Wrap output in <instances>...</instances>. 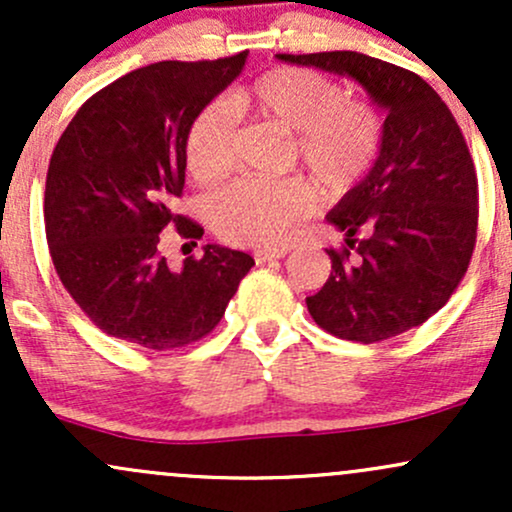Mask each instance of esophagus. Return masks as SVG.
I'll list each match as a JSON object with an SVG mask.
<instances>
[{
    "label": "esophagus",
    "mask_w": 512,
    "mask_h": 512,
    "mask_svg": "<svg viewBox=\"0 0 512 512\" xmlns=\"http://www.w3.org/2000/svg\"><path fill=\"white\" fill-rule=\"evenodd\" d=\"M289 255V250H257L255 252V262L257 264H267L274 260H281V257Z\"/></svg>",
    "instance_id": "obj_1"
}]
</instances>
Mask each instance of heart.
I'll use <instances>...</instances> for the list:
<instances>
[{
  "label": "heart",
  "mask_w": 512,
  "mask_h": 512,
  "mask_svg": "<svg viewBox=\"0 0 512 512\" xmlns=\"http://www.w3.org/2000/svg\"><path fill=\"white\" fill-rule=\"evenodd\" d=\"M255 115L296 132L293 156L327 190L354 185L373 166L383 120L368 101L349 98L330 76L279 67L209 103L190 122L185 161L199 182H216L236 166V117ZM313 209V195L296 180L240 178L209 202L211 223L228 243L272 248Z\"/></svg>",
  "instance_id": "obj_1"
}]
</instances>
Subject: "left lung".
<instances>
[{
  "label": "left lung",
  "instance_id": "left-lung-1",
  "mask_svg": "<svg viewBox=\"0 0 512 512\" xmlns=\"http://www.w3.org/2000/svg\"><path fill=\"white\" fill-rule=\"evenodd\" d=\"M276 60L351 76L385 110L373 168L327 214L346 248L327 250L332 274L305 298L310 315L363 344L419 327L448 303L477 243V170L460 125L419 74L397 64L351 50Z\"/></svg>",
  "mask_w": 512,
  "mask_h": 512
}]
</instances>
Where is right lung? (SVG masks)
<instances>
[{
	"mask_svg": "<svg viewBox=\"0 0 512 512\" xmlns=\"http://www.w3.org/2000/svg\"><path fill=\"white\" fill-rule=\"evenodd\" d=\"M248 50L211 62H156L93 93L52 151L45 236L62 286L96 327L166 351L221 322L248 252L204 245L168 267L161 231L204 228L175 214L185 187V137L202 108L243 72Z\"/></svg>",
	"mask_w": 512,
	"mask_h": 512,
	"instance_id": "right-lung-1",
	"label": "right lung"
}]
</instances>
